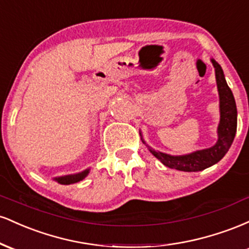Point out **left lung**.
<instances>
[{
    "mask_svg": "<svg viewBox=\"0 0 249 249\" xmlns=\"http://www.w3.org/2000/svg\"><path fill=\"white\" fill-rule=\"evenodd\" d=\"M214 69H215L216 87H218L219 101H220V123L218 126V142L212 147L205 150L194 151L192 153L182 154V156H171V154L159 152L153 150L150 146V152L159 159L165 166L176 170L184 171V172H198L205 168L212 166L221 160L224 156L230 150L231 145L234 141L236 133V111L235 99L230 87L225 79L224 71L218 62L211 59ZM142 136V133H141ZM144 144H146L142 141Z\"/></svg>",
    "mask_w": 249,
    "mask_h": 249,
    "instance_id": "left-lung-1",
    "label": "left lung"
}]
</instances>
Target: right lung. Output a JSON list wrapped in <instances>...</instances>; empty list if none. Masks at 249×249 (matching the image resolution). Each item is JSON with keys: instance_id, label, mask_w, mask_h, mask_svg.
<instances>
[{"instance_id": "1", "label": "right lung", "mask_w": 249, "mask_h": 249, "mask_svg": "<svg viewBox=\"0 0 249 249\" xmlns=\"http://www.w3.org/2000/svg\"><path fill=\"white\" fill-rule=\"evenodd\" d=\"M89 172H90V168L88 170L82 171L79 173H75V174H68V176H62V177H57V178H53V180H56L58 184L62 185H70V184H75V182L81 181L88 176Z\"/></svg>"}]
</instances>
